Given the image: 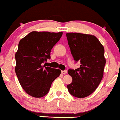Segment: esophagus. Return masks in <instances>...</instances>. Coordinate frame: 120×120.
I'll return each instance as SVG.
<instances>
[{
  "label": "esophagus",
  "mask_w": 120,
  "mask_h": 120,
  "mask_svg": "<svg viewBox=\"0 0 120 120\" xmlns=\"http://www.w3.org/2000/svg\"><path fill=\"white\" fill-rule=\"evenodd\" d=\"M61 73H62V74H64V75H65V74L67 73V70H62Z\"/></svg>",
  "instance_id": "obj_1"
}]
</instances>
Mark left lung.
I'll return each instance as SVG.
<instances>
[{"mask_svg": "<svg viewBox=\"0 0 120 120\" xmlns=\"http://www.w3.org/2000/svg\"><path fill=\"white\" fill-rule=\"evenodd\" d=\"M70 52L80 67L68 72L72 82L67 85L69 93L76 98L91 95L98 87L106 64L104 47L95 36L79 33H66Z\"/></svg>", "mask_w": 120, "mask_h": 120, "instance_id": "left-lung-1", "label": "left lung"}]
</instances>
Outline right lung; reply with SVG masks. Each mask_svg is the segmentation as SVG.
I'll return each instance as SVG.
<instances>
[{
	"instance_id": "right-lung-1",
	"label": "right lung",
	"mask_w": 120,
	"mask_h": 120,
	"mask_svg": "<svg viewBox=\"0 0 120 120\" xmlns=\"http://www.w3.org/2000/svg\"><path fill=\"white\" fill-rule=\"evenodd\" d=\"M62 32H32L22 39L15 54V73L24 91L29 95L41 98L48 94L52 82L60 75V69L44 64L51 58L53 47Z\"/></svg>"
}]
</instances>
